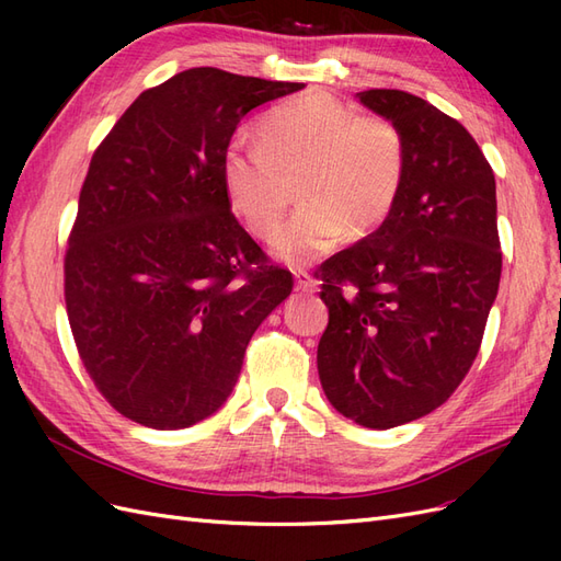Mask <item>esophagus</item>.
<instances>
[{"label": "esophagus", "mask_w": 561, "mask_h": 561, "mask_svg": "<svg viewBox=\"0 0 561 561\" xmlns=\"http://www.w3.org/2000/svg\"><path fill=\"white\" fill-rule=\"evenodd\" d=\"M295 283L299 293H316V278L309 274V271H295Z\"/></svg>", "instance_id": "34e87169"}]
</instances>
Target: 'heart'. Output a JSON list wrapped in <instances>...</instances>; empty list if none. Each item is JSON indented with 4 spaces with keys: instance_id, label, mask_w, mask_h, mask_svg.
Here are the masks:
<instances>
[{
    "instance_id": "obj_1",
    "label": "heart",
    "mask_w": 561,
    "mask_h": 561,
    "mask_svg": "<svg viewBox=\"0 0 561 561\" xmlns=\"http://www.w3.org/2000/svg\"><path fill=\"white\" fill-rule=\"evenodd\" d=\"M260 145H231L222 157V186L245 227L271 241L290 203L285 180L299 175L307 201L276 241L278 260L304 266L332 250L348 231L379 227L400 194L404 147L381 116H358L339 100L307 93L266 112Z\"/></svg>"
}]
</instances>
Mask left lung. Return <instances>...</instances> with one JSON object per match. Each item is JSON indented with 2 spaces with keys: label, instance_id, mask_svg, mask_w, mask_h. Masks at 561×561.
<instances>
[{
  "label": "left lung",
  "instance_id": "obj_1",
  "mask_svg": "<svg viewBox=\"0 0 561 561\" xmlns=\"http://www.w3.org/2000/svg\"><path fill=\"white\" fill-rule=\"evenodd\" d=\"M358 98L398 128L404 173L381 227L316 271L330 311L318 375L339 414L386 431L447 402L480 351L501 280L496 180L472 135L423 98Z\"/></svg>",
  "mask_w": 561,
  "mask_h": 561
}]
</instances>
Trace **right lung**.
Wrapping results in <instances>:
<instances>
[{"mask_svg": "<svg viewBox=\"0 0 561 561\" xmlns=\"http://www.w3.org/2000/svg\"><path fill=\"white\" fill-rule=\"evenodd\" d=\"M299 89L192 67L140 93L95 149L67 241V318L95 388L140 426L215 414L293 293L233 217L222 157L248 112Z\"/></svg>", "mask_w": 561, "mask_h": 561, "instance_id": "add662e5", "label": "right lung"}]
</instances>
